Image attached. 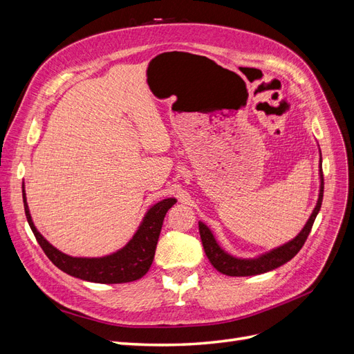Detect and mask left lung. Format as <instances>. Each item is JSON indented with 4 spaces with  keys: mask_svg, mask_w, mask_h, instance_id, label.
Returning <instances> with one entry per match:
<instances>
[{
    "mask_svg": "<svg viewBox=\"0 0 354 354\" xmlns=\"http://www.w3.org/2000/svg\"><path fill=\"white\" fill-rule=\"evenodd\" d=\"M324 199V174H322V153L319 149V195L316 205L310 214L308 220L306 221L304 227L298 232L295 238L288 241L276 248H272L263 254H259L255 257H236L230 252H227L223 246L218 243V241L214 236L212 230L207 226L203 221H199V234L201 241L203 245V250L208 257L209 263L216 267V269L227 276H254L261 274L266 272H270L277 267L283 266L289 260H292L297 255V252L301 250L304 245L310 230H312L313 223L316 220V216L320 211V205H322Z\"/></svg>",
    "mask_w": 354,
    "mask_h": 354,
    "instance_id": "8db88e82",
    "label": "left lung"
}]
</instances>
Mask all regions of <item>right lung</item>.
<instances>
[{"mask_svg": "<svg viewBox=\"0 0 354 354\" xmlns=\"http://www.w3.org/2000/svg\"><path fill=\"white\" fill-rule=\"evenodd\" d=\"M25 214L35 238L50 259L62 272L94 283H125L143 277L155 257L156 243L167 211L177 202L176 198H165L149 208L140 224L122 248L102 257H72L53 246L35 227L26 202L25 185L22 186Z\"/></svg>", "mask_w": 354, "mask_h": 354, "instance_id": "obj_1", "label": "right lung"}]
</instances>
